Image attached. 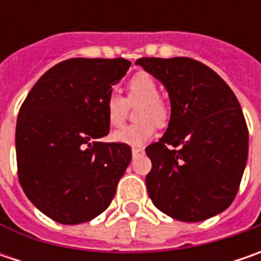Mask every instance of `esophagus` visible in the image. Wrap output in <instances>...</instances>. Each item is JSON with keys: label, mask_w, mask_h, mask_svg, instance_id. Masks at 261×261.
<instances>
[{"label": "esophagus", "mask_w": 261, "mask_h": 261, "mask_svg": "<svg viewBox=\"0 0 261 261\" xmlns=\"http://www.w3.org/2000/svg\"><path fill=\"white\" fill-rule=\"evenodd\" d=\"M132 155L134 156L144 155V149H142V148H132Z\"/></svg>", "instance_id": "1"}]
</instances>
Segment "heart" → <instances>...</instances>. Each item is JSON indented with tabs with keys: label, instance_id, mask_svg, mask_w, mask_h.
<instances>
[{
	"label": "heart",
	"instance_id": "heart-1",
	"mask_svg": "<svg viewBox=\"0 0 261 261\" xmlns=\"http://www.w3.org/2000/svg\"><path fill=\"white\" fill-rule=\"evenodd\" d=\"M127 95L112 93L106 100V117L112 127H119L125 122L127 106H136L138 123L120 127L112 134V139L130 146H141L155 134V125L164 126L168 120L170 110L160 97V87L155 78L146 72H139L127 81Z\"/></svg>",
	"mask_w": 261,
	"mask_h": 261
}]
</instances>
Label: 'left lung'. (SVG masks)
Listing matches in <instances>:
<instances>
[{
  "instance_id": "1",
  "label": "left lung",
  "mask_w": 261,
  "mask_h": 261,
  "mask_svg": "<svg viewBox=\"0 0 261 261\" xmlns=\"http://www.w3.org/2000/svg\"><path fill=\"white\" fill-rule=\"evenodd\" d=\"M166 87L171 116L145 148L152 203L183 222H199L232 203L248 156V129L236 94L214 69L190 58L136 61Z\"/></svg>"
}]
</instances>
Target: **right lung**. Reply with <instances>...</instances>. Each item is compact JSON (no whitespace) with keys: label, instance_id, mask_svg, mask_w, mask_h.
Instances as JSON below:
<instances>
[{"label":"right lung","instance_id":"add662e5","mask_svg":"<svg viewBox=\"0 0 261 261\" xmlns=\"http://www.w3.org/2000/svg\"><path fill=\"white\" fill-rule=\"evenodd\" d=\"M129 66L123 58L66 59L40 76L20 107L18 181L59 224H83L105 212L132 160L129 145L97 141L110 130L106 100Z\"/></svg>","mask_w":261,"mask_h":261}]
</instances>
